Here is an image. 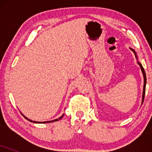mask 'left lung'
Instances as JSON below:
<instances>
[{
	"mask_svg": "<svg viewBox=\"0 0 152 152\" xmlns=\"http://www.w3.org/2000/svg\"><path fill=\"white\" fill-rule=\"evenodd\" d=\"M131 50H133V52L134 53H135V56L136 57H137V53H136L135 50H134V49H132V48H131ZM138 64H139V66H140L141 69H142V71L143 73V76H144V89H143V95H142V104H143V102H144V95H145V90H146V73L145 71H144V68H143V66L142 64H140L139 62H138Z\"/></svg>",
	"mask_w": 152,
	"mask_h": 152,
	"instance_id": "1",
	"label": "left lung"
}]
</instances>
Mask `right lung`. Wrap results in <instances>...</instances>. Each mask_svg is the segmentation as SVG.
I'll return each instance as SVG.
<instances>
[{
	"label": "right lung",
	"instance_id": "right-lung-1",
	"mask_svg": "<svg viewBox=\"0 0 152 152\" xmlns=\"http://www.w3.org/2000/svg\"><path fill=\"white\" fill-rule=\"evenodd\" d=\"M23 115V114H22ZM64 114L62 115L61 116H60V117H59L58 118H56V119H54V120H52V121H42V122H38V121H32V120H30L29 119V118H28L27 117H26L25 116H24V115H23V116H24V118H26V119L27 120H28L29 121H31V122H33V123H43V124H45V123H50V122H54V121H58V120H60V119H61V118H63V116H64Z\"/></svg>",
	"mask_w": 152,
	"mask_h": 152
}]
</instances>
